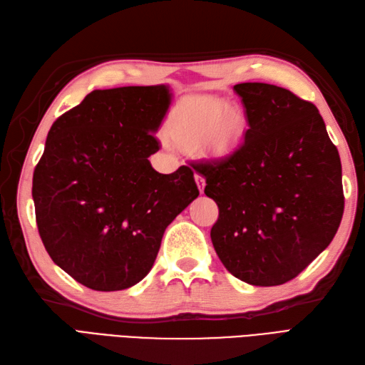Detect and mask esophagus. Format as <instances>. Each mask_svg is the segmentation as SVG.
Returning <instances> with one entry per match:
<instances>
[{
    "label": "esophagus",
    "instance_id": "1",
    "mask_svg": "<svg viewBox=\"0 0 365 365\" xmlns=\"http://www.w3.org/2000/svg\"><path fill=\"white\" fill-rule=\"evenodd\" d=\"M195 181H197L198 190L202 193V192H204V187H206V180H204V178L200 176V175H195Z\"/></svg>",
    "mask_w": 365,
    "mask_h": 365
}]
</instances>
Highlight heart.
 Returning <instances> with one entry per match:
<instances>
[{
	"mask_svg": "<svg viewBox=\"0 0 365 365\" xmlns=\"http://www.w3.org/2000/svg\"><path fill=\"white\" fill-rule=\"evenodd\" d=\"M247 128L243 113L220 101H193L178 111L168 138L184 150L202 148L212 156H227L240 145Z\"/></svg>",
	"mask_w": 365,
	"mask_h": 365,
	"instance_id": "obj_1",
	"label": "heart"
}]
</instances>
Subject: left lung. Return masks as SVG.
Here are the masks:
<instances>
[{
	"instance_id": "obj_1",
	"label": "left lung",
	"mask_w": 365,
	"mask_h": 365,
	"mask_svg": "<svg viewBox=\"0 0 365 365\" xmlns=\"http://www.w3.org/2000/svg\"><path fill=\"white\" fill-rule=\"evenodd\" d=\"M250 128L220 161L193 164L220 215L210 238L226 269L255 287L287 283L331 243L342 167L316 105L285 88L238 83Z\"/></svg>"
}]
</instances>
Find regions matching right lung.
Masks as SVG:
<instances>
[{
	"instance_id": "right-lung-1",
	"label": "right lung",
	"mask_w": 365,
	"mask_h": 365,
	"mask_svg": "<svg viewBox=\"0 0 365 365\" xmlns=\"http://www.w3.org/2000/svg\"><path fill=\"white\" fill-rule=\"evenodd\" d=\"M170 103L167 85L96 90L48 133L32 180L38 234L52 262L86 288L144 279L165 227L200 195L189 167L163 175L148 161Z\"/></svg>"
}]
</instances>
